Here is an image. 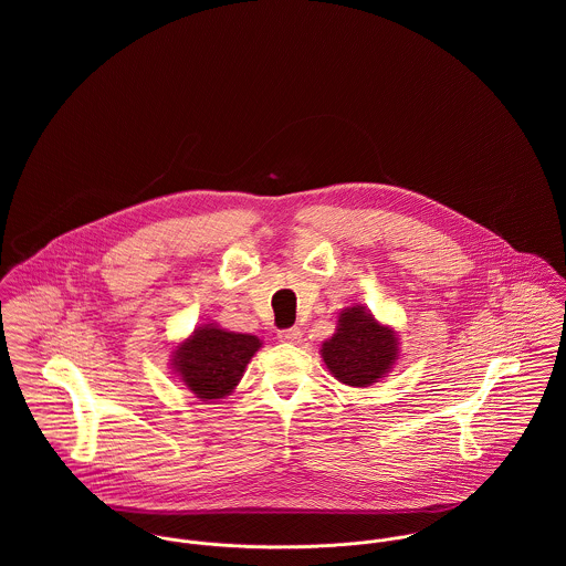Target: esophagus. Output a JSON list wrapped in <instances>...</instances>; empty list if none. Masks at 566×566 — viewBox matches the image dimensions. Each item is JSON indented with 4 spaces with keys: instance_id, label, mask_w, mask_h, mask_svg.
I'll use <instances>...</instances> for the list:
<instances>
[{
    "instance_id": "obj_1",
    "label": "esophagus",
    "mask_w": 566,
    "mask_h": 566,
    "mask_svg": "<svg viewBox=\"0 0 566 566\" xmlns=\"http://www.w3.org/2000/svg\"><path fill=\"white\" fill-rule=\"evenodd\" d=\"M301 337H303V331H301L298 326L283 328V331L279 333V339H281V342H287V344H298V342H301Z\"/></svg>"
}]
</instances>
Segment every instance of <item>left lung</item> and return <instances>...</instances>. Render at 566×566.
<instances>
[{"instance_id": "obj_1", "label": "left lung", "mask_w": 566, "mask_h": 566, "mask_svg": "<svg viewBox=\"0 0 566 566\" xmlns=\"http://www.w3.org/2000/svg\"><path fill=\"white\" fill-rule=\"evenodd\" d=\"M323 361L331 375L353 388H368L386 377L399 359V337L366 307H346L333 337L323 342Z\"/></svg>"}]
</instances>
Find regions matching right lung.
<instances>
[{"label":"right lung","mask_w":566,"mask_h":566,"mask_svg":"<svg viewBox=\"0 0 566 566\" xmlns=\"http://www.w3.org/2000/svg\"><path fill=\"white\" fill-rule=\"evenodd\" d=\"M259 348L256 335L202 324L174 348L171 368L198 399L216 401L235 390Z\"/></svg>","instance_id":"1"}]
</instances>
